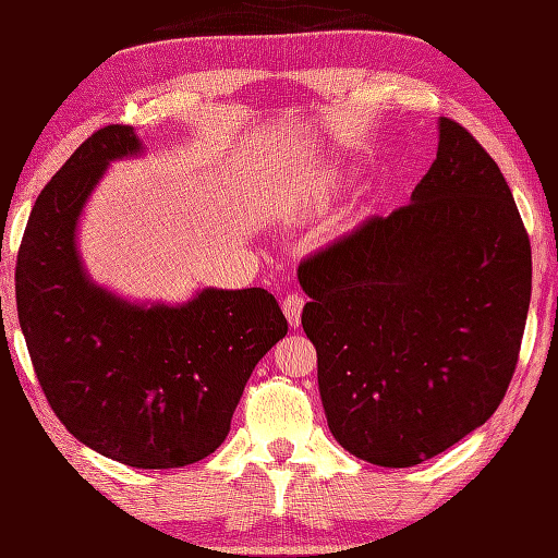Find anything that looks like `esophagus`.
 I'll return each mask as SVG.
<instances>
[{"label": "esophagus", "mask_w": 558, "mask_h": 558, "mask_svg": "<svg viewBox=\"0 0 558 558\" xmlns=\"http://www.w3.org/2000/svg\"><path fill=\"white\" fill-rule=\"evenodd\" d=\"M302 310H304V298L298 292L286 294V300H282V312L288 316V324L292 328H298L302 322Z\"/></svg>", "instance_id": "esophagus-1"}]
</instances>
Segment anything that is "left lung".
I'll list each match as a JSON object with an SVG mask.
<instances>
[{
    "instance_id": "8db88e82",
    "label": "left lung",
    "mask_w": 558,
    "mask_h": 558,
    "mask_svg": "<svg viewBox=\"0 0 558 558\" xmlns=\"http://www.w3.org/2000/svg\"><path fill=\"white\" fill-rule=\"evenodd\" d=\"M298 278L328 429L352 456L420 465L499 408L532 252L499 165L465 126L441 117L410 204L304 258Z\"/></svg>"
}]
</instances>
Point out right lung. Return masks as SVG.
Here are the masks:
<instances>
[{"label": "right lung", "mask_w": 558, "mask_h": 558, "mask_svg": "<svg viewBox=\"0 0 558 558\" xmlns=\"http://www.w3.org/2000/svg\"><path fill=\"white\" fill-rule=\"evenodd\" d=\"M144 146L110 124L40 192L16 260L19 324L50 408L81 444L141 470L184 468L230 432L258 360L288 333L264 288H206L184 304H134L81 264V210L112 160Z\"/></svg>", "instance_id": "1"}]
</instances>
